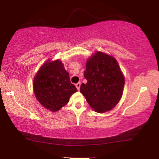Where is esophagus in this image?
<instances>
[{
    "mask_svg": "<svg viewBox=\"0 0 159 159\" xmlns=\"http://www.w3.org/2000/svg\"><path fill=\"white\" fill-rule=\"evenodd\" d=\"M76 87L78 90H79L80 87V83H77L76 84Z\"/></svg>",
    "mask_w": 159,
    "mask_h": 159,
    "instance_id": "esophagus-1",
    "label": "esophagus"
}]
</instances>
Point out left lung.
<instances>
[{
  "label": "left lung",
  "mask_w": 159,
  "mask_h": 159,
  "mask_svg": "<svg viewBox=\"0 0 159 159\" xmlns=\"http://www.w3.org/2000/svg\"><path fill=\"white\" fill-rule=\"evenodd\" d=\"M80 91L95 111L104 113L112 109L123 94L125 79L117 61L101 52H96L86 63Z\"/></svg>",
  "instance_id": "8db88e82"
}]
</instances>
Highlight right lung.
Masks as SVG:
<instances>
[{
	"label": "right lung",
	"instance_id": "1",
	"mask_svg": "<svg viewBox=\"0 0 159 159\" xmlns=\"http://www.w3.org/2000/svg\"><path fill=\"white\" fill-rule=\"evenodd\" d=\"M34 91L39 102L51 111H57L68 103L77 91L60 60L48 61L39 70L34 80Z\"/></svg>",
	"mask_w": 159,
	"mask_h": 159
}]
</instances>
